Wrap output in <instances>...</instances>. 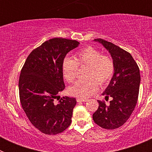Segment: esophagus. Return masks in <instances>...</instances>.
I'll return each instance as SVG.
<instances>
[{
    "label": "esophagus",
    "instance_id": "1",
    "mask_svg": "<svg viewBox=\"0 0 152 152\" xmlns=\"http://www.w3.org/2000/svg\"><path fill=\"white\" fill-rule=\"evenodd\" d=\"M77 101L78 103H81V102H87L88 100H86V99H77Z\"/></svg>",
    "mask_w": 152,
    "mask_h": 152
}]
</instances>
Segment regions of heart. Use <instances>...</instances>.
Here are the masks:
<instances>
[{
	"label": "heart",
	"mask_w": 152,
	"mask_h": 152,
	"mask_svg": "<svg viewBox=\"0 0 152 152\" xmlns=\"http://www.w3.org/2000/svg\"><path fill=\"white\" fill-rule=\"evenodd\" d=\"M72 58L65 57L62 61L61 70L64 80L72 82L76 77L77 67L88 65L85 77L87 78L77 80L69 88L72 95L85 98L94 94L98 90V83L104 84L112 78L114 73V63L110 57L102 56L101 53L92 47H88L77 52Z\"/></svg>",
	"instance_id": "obj_1"
}]
</instances>
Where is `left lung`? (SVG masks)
<instances>
[{
    "instance_id": "left-lung-1",
    "label": "left lung",
    "mask_w": 152,
    "mask_h": 152,
    "mask_svg": "<svg viewBox=\"0 0 152 152\" xmlns=\"http://www.w3.org/2000/svg\"><path fill=\"white\" fill-rule=\"evenodd\" d=\"M110 54L114 63V73L110 82L102 94L110 105L98 100L99 107L93 114L96 124L106 129H115L123 126L129 119L136 106L141 82L138 64L130 53L102 39H96Z\"/></svg>"
}]
</instances>
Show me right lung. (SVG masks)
I'll return each mask as SVG.
<instances>
[{"mask_svg": "<svg viewBox=\"0 0 152 152\" xmlns=\"http://www.w3.org/2000/svg\"><path fill=\"white\" fill-rule=\"evenodd\" d=\"M76 40L53 38L31 52L21 70L19 80L20 99L31 123L47 135L62 132L72 123L73 97L56 99L64 89L61 64L70 51L77 48Z\"/></svg>", "mask_w": 152, "mask_h": 152, "instance_id": "right-lung-1", "label": "right lung"}]
</instances>
